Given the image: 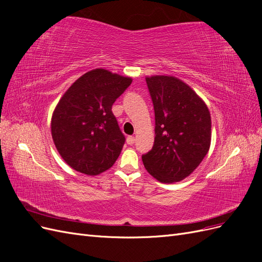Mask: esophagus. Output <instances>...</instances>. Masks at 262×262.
Masks as SVG:
<instances>
[{
	"label": "esophagus",
	"instance_id": "esophagus-1",
	"mask_svg": "<svg viewBox=\"0 0 262 262\" xmlns=\"http://www.w3.org/2000/svg\"><path fill=\"white\" fill-rule=\"evenodd\" d=\"M134 142H136V138H134V137H128V138H126V143H128L129 145L134 144Z\"/></svg>",
	"mask_w": 262,
	"mask_h": 262
}]
</instances>
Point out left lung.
I'll return each mask as SVG.
<instances>
[{"instance_id":"8db88e82","label":"left lung","mask_w":262,"mask_h":262,"mask_svg":"<svg viewBox=\"0 0 262 262\" xmlns=\"http://www.w3.org/2000/svg\"><path fill=\"white\" fill-rule=\"evenodd\" d=\"M145 80L155 112V139L142 161L160 182L181 181L209 152V108L191 87L175 76L153 75Z\"/></svg>"}]
</instances>
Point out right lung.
<instances>
[{"instance_id":"1","label":"right lung","mask_w":262,"mask_h":262,"mask_svg":"<svg viewBox=\"0 0 262 262\" xmlns=\"http://www.w3.org/2000/svg\"><path fill=\"white\" fill-rule=\"evenodd\" d=\"M132 78L105 69L83 74L63 94L51 118V134L70 167L97 176L116 163L124 144L112 112Z\"/></svg>"}]
</instances>
